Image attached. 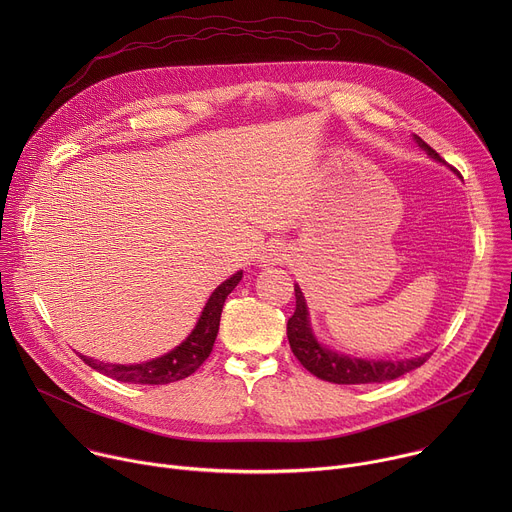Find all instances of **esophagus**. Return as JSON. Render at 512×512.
<instances>
[{
	"instance_id": "obj_1",
	"label": "esophagus",
	"mask_w": 512,
	"mask_h": 512,
	"mask_svg": "<svg viewBox=\"0 0 512 512\" xmlns=\"http://www.w3.org/2000/svg\"><path fill=\"white\" fill-rule=\"evenodd\" d=\"M285 259H287V249L281 243H269L259 255V261L263 265H277V263H283Z\"/></svg>"
}]
</instances>
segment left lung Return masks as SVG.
<instances>
[{"mask_svg":"<svg viewBox=\"0 0 512 512\" xmlns=\"http://www.w3.org/2000/svg\"><path fill=\"white\" fill-rule=\"evenodd\" d=\"M413 139L429 158L444 162L442 156L433 148H429L421 137L413 135ZM294 291H296V312L287 320V340H289L291 352H294V356L304 364V369H308L312 375H316L322 381L336 383V385H364V383L393 381L421 367V364L429 358V354H425V356L407 358V360H364V358L338 354L316 340L310 326L308 306L298 283L294 285Z\"/></svg>","mask_w":512,"mask_h":512,"instance_id":"obj_1","label":"left lung"}]
</instances>
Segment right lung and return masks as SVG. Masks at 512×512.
I'll list each match as a JSON object with an SVG mask.
<instances>
[{
    "mask_svg": "<svg viewBox=\"0 0 512 512\" xmlns=\"http://www.w3.org/2000/svg\"><path fill=\"white\" fill-rule=\"evenodd\" d=\"M243 271H237L233 277H229L227 281H223L218 285L212 296L208 298L194 330L188 334V338L176 346L174 350H170L168 354L141 362V364H109V362H101L89 356L79 354L85 364H89L91 369L121 381V383H133V385H168L180 379L190 377L194 371L200 369V364L208 358V354L212 352L216 334H218V324H221V314H223V306L227 296L237 287V283L241 281Z\"/></svg>",
    "mask_w": 512,
    "mask_h": 512,
    "instance_id": "1",
    "label": "right lung"
}]
</instances>
